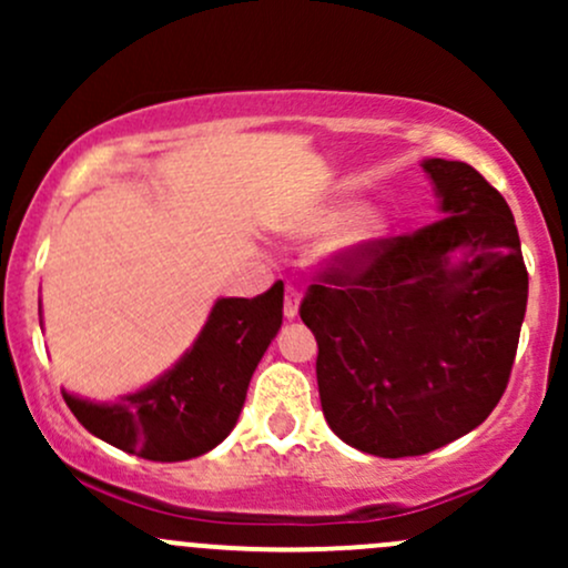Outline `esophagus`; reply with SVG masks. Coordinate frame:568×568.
I'll use <instances>...</instances> for the list:
<instances>
[{
    "mask_svg": "<svg viewBox=\"0 0 568 568\" xmlns=\"http://www.w3.org/2000/svg\"><path fill=\"white\" fill-rule=\"evenodd\" d=\"M283 312H285V317H296V315H298V288H296V285H293V283L285 285Z\"/></svg>",
    "mask_w": 568,
    "mask_h": 568,
    "instance_id": "esophagus-1",
    "label": "esophagus"
}]
</instances>
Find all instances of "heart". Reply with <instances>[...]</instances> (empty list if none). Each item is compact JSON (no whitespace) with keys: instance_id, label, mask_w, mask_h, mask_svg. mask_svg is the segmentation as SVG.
<instances>
[{"instance_id":"heart-1","label":"heart","mask_w":568,"mask_h":568,"mask_svg":"<svg viewBox=\"0 0 568 568\" xmlns=\"http://www.w3.org/2000/svg\"><path fill=\"white\" fill-rule=\"evenodd\" d=\"M355 207H357L355 202H342V205H334V207H325V211L310 213V216L296 221L293 232H296L298 237H315V234L331 232V230H336L342 221H347ZM384 232H387V224H384V219L371 213V216L357 219L355 224H352L349 230L336 240L334 251H338V253H363V251H368V247L374 243H379V240L384 237Z\"/></svg>"}]
</instances>
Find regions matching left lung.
<instances>
[{
    "label": "left lung",
    "mask_w": 568,
    "mask_h": 568,
    "mask_svg": "<svg viewBox=\"0 0 568 568\" xmlns=\"http://www.w3.org/2000/svg\"><path fill=\"white\" fill-rule=\"evenodd\" d=\"M422 168L443 219L363 253H336L298 306L317 338L325 422L384 459L435 452L497 408L529 298L505 197L467 162ZM459 246L468 258L454 267Z\"/></svg>",
    "instance_id": "8db88e82"
}]
</instances>
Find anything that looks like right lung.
<instances>
[{
	"mask_svg": "<svg viewBox=\"0 0 568 568\" xmlns=\"http://www.w3.org/2000/svg\"><path fill=\"white\" fill-rule=\"evenodd\" d=\"M283 323V283L253 298H221L194 347L162 379L114 406L63 393L95 438L152 462H184L216 448L243 410L253 371Z\"/></svg>",
	"mask_w": 568,
	"mask_h": 568,
	"instance_id": "1",
	"label": "right lung"
}]
</instances>
